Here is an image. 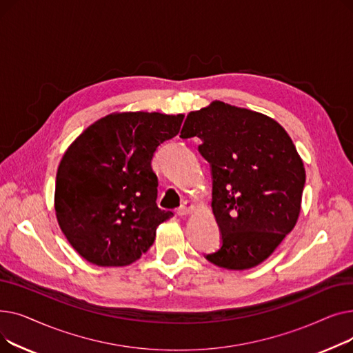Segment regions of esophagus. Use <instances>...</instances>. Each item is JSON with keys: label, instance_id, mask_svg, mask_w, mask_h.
Listing matches in <instances>:
<instances>
[{"label": "esophagus", "instance_id": "1", "mask_svg": "<svg viewBox=\"0 0 353 353\" xmlns=\"http://www.w3.org/2000/svg\"><path fill=\"white\" fill-rule=\"evenodd\" d=\"M194 210H196V208H194L193 203L189 201V200H186V201H184L183 205L179 208L177 213H179L180 216H189V214H192Z\"/></svg>", "mask_w": 353, "mask_h": 353}]
</instances>
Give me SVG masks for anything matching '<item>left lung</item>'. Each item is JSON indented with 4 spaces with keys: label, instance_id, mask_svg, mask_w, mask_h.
Listing matches in <instances>:
<instances>
[{
    "label": "left lung",
    "instance_id": "8db88e82",
    "mask_svg": "<svg viewBox=\"0 0 353 353\" xmlns=\"http://www.w3.org/2000/svg\"><path fill=\"white\" fill-rule=\"evenodd\" d=\"M180 137H199V152L212 164V208L223 243L208 261L228 270L261 265L302 209L306 172L290 136L266 114L214 100L190 111Z\"/></svg>",
    "mask_w": 353,
    "mask_h": 353
}]
</instances>
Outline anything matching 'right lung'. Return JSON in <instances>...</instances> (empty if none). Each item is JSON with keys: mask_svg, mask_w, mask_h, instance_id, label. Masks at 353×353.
<instances>
[{"mask_svg": "<svg viewBox=\"0 0 353 353\" xmlns=\"http://www.w3.org/2000/svg\"><path fill=\"white\" fill-rule=\"evenodd\" d=\"M184 114L116 111L88 125L57 169L54 209L68 243L87 262L139 261L172 212L156 205V148L180 132Z\"/></svg>", "mask_w": 353, "mask_h": 353, "instance_id": "add662e5", "label": "right lung"}]
</instances>
